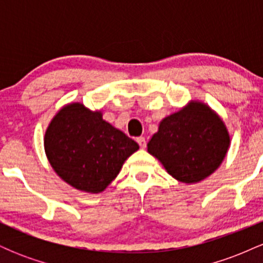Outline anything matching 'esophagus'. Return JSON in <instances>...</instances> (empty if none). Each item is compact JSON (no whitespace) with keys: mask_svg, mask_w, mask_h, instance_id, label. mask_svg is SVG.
<instances>
[{"mask_svg":"<svg viewBox=\"0 0 263 263\" xmlns=\"http://www.w3.org/2000/svg\"><path fill=\"white\" fill-rule=\"evenodd\" d=\"M136 141H137V143L140 144L141 148H144V147H146L147 141H146V138H144V137H142V136H141V137H137V140H136Z\"/></svg>","mask_w":263,"mask_h":263,"instance_id":"34e87169","label":"esophagus"}]
</instances>
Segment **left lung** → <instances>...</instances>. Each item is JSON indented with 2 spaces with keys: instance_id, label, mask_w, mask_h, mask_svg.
<instances>
[{
  "instance_id": "obj_1",
  "label": "left lung",
  "mask_w": 263,
  "mask_h": 263,
  "mask_svg": "<svg viewBox=\"0 0 263 263\" xmlns=\"http://www.w3.org/2000/svg\"><path fill=\"white\" fill-rule=\"evenodd\" d=\"M229 146L230 135L224 121L208 105L190 101L162 120L147 151L172 177L192 184L218 170Z\"/></svg>"
}]
</instances>
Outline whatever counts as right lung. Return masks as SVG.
<instances>
[{"label":"right lung","mask_w":263,"mask_h":263,"mask_svg":"<svg viewBox=\"0 0 263 263\" xmlns=\"http://www.w3.org/2000/svg\"><path fill=\"white\" fill-rule=\"evenodd\" d=\"M140 147L122 131L80 102L60 108L44 136V149L55 173L86 193L106 189Z\"/></svg>","instance_id":"add662e5"}]
</instances>
